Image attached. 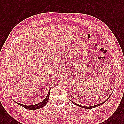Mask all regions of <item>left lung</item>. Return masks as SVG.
I'll use <instances>...</instances> for the list:
<instances>
[{"label":"left lung","instance_id":"1","mask_svg":"<svg viewBox=\"0 0 124 124\" xmlns=\"http://www.w3.org/2000/svg\"><path fill=\"white\" fill-rule=\"evenodd\" d=\"M111 93L110 94V95L109 96V97H108L106 100L105 101H104V102H102V103H101V104H98V105H93V106H89V107H86V106H81V105H78V104H76V103H75V102H73V101H71V102H72V103H73L74 104H75V105H77V106H79V107H82V108H86V109H92V108H95V107H98V106H100V105H102V104H104V102H105L106 101H107V99H109V98L110 97V96H111Z\"/></svg>","mask_w":124,"mask_h":124}]
</instances>
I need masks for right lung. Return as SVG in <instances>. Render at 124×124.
Segmentation results:
<instances>
[{
  "mask_svg": "<svg viewBox=\"0 0 124 124\" xmlns=\"http://www.w3.org/2000/svg\"><path fill=\"white\" fill-rule=\"evenodd\" d=\"M50 89L49 90V92H48V94L46 96V97L45 98L44 100H43L41 102H39L38 104H35L34 105H29V106H27V105H23L22 104L20 103H18V102H16L17 104H18L20 106H22L23 107L25 108L26 109H28L29 110H35V109H39V108L43 107L44 106H45L47 103V102L48 101V100H49V94H50Z\"/></svg>",
  "mask_w": 124,
  "mask_h": 124,
  "instance_id": "1",
  "label": "right lung"
}]
</instances>
